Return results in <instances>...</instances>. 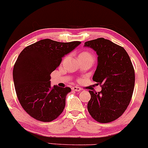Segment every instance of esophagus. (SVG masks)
Wrapping results in <instances>:
<instances>
[{
  "label": "esophagus",
  "mask_w": 148,
  "mask_h": 148,
  "mask_svg": "<svg viewBox=\"0 0 148 148\" xmlns=\"http://www.w3.org/2000/svg\"><path fill=\"white\" fill-rule=\"evenodd\" d=\"M72 90L75 91V92H79V91L82 90V89H81L80 87H72Z\"/></svg>",
  "instance_id": "34e87169"
}]
</instances>
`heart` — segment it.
<instances>
[{"mask_svg":"<svg viewBox=\"0 0 148 148\" xmlns=\"http://www.w3.org/2000/svg\"><path fill=\"white\" fill-rule=\"evenodd\" d=\"M79 56H92V54L88 52H82L79 54Z\"/></svg>","mask_w":148,"mask_h":148,"instance_id":"b5f03b06","label":"heart"}]
</instances>
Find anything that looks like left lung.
<instances>
[{
    "label": "left lung",
    "instance_id": "8db88e82",
    "mask_svg": "<svg viewBox=\"0 0 148 148\" xmlns=\"http://www.w3.org/2000/svg\"><path fill=\"white\" fill-rule=\"evenodd\" d=\"M98 55L93 80L102 87L101 92L89 91L87 109L92 118L108 123L119 118L127 110L135 84V72L129 54L121 46L103 38L84 42Z\"/></svg>",
    "mask_w": 148,
    "mask_h": 148
}]
</instances>
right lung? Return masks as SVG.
<instances>
[{
  "instance_id": "1",
  "label": "right lung",
  "mask_w": 148,
  "mask_h": 148,
  "mask_svg": "<svg viewBox=\"0 0 148 148\" xmlns=\"http://www.w3.org/2000/svg\"><path fill=\"white\" fill-rule=\"evenodd\" d=\"M44 39L25 47L13 69V80L18 100L33 118L52 122L62 113L70 87L50 84V75L60 65L62 57L80 44Z\"/></svg>"
}]
</instances>
